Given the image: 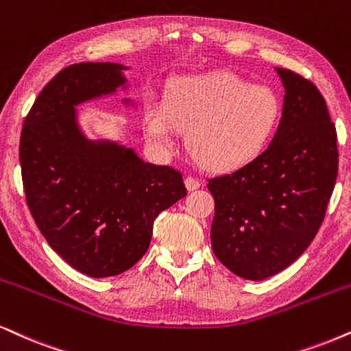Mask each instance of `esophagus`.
I'll return each instance as SVG.
<instances>
[{"label": "esophagus", "instance_id": "34e87169", "mask_svg": "<svg viewBox=\"0 0 351 351\" xmlns=\"http://www.w3.org/2000/svg\"><path fill=\"white\" fill-rule=\"evenodd\" d=\"M184 186H186V189H188V191H196V189L201 188V181L193 178V176H186Z\"/></svg>", "mask_w": 351, "mask_h": 351}]
</instances>
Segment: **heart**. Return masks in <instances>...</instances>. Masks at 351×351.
<instances>
[{
	"mask_svg": "<svg viewBox=\"0 0 351 351\" xmlns=\"http://www.w3.org/2000/svg\"><path fill=\"white\" fill-rule=\"evenodd\" d=\"M282 117V101L267 86H251L219 71L176 79L165 100H149L143 126L150 143L171 147L188 132L191 155L212 171L250 165L269 147Z\"/></svg>",
	"mask_w": 351,
	"mask_h": 351,
	"instance_id": "b5f03b06",
	"label": "heart"
}]
</instances>
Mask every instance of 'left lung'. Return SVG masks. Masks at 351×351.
I'll return each instance as SVG.
<instances>
[{
  "label": "left lung",
  "mask_w": 351,
  "mask_h": 351,
  "mask_svg": "<svg viewBox=\"0 0 351 351\" xmlns=\"http://www.w3.org/2000/svg\"><path fill=\"white\" fill-rule=\"evenodd\" d=\"M285 88L272 143L257 160L208 181L210 241L238 277L264 280L293 264L326 215L339 167L337 132L313 82L275 68Z\"/></svg>",
  "instance_id": "obj_1"
}]
</instances>
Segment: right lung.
I'll return each mask as SVG.
<instances>
[{
	"mask_svg": "<svg viewBox=\"0 0 351 351\" xmlns=\"http://www.w3.org/2000/svg\"><path fill=\"white\" fill-rule=\"evenodd\" d=\"M128 69L79 63L60 71L21 132L22 183L40 233L71 267L94 278L131 269L149 250L157 215L186 196L178 170L144 162L118 141L90 139L79 123V105L128 90Z\"/></svg>",
	"mask_w": 351,
	"mask_h": 351,
	"instance_id": "right-lung-1",
	"label": "right lung"
}]
</instances>
